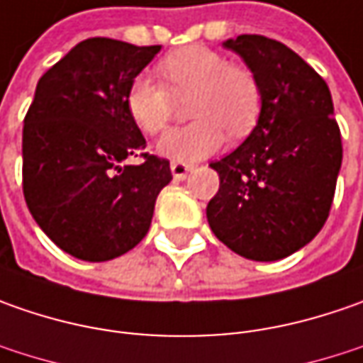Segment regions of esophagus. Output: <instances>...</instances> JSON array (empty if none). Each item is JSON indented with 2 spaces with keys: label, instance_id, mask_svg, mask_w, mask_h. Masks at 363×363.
<instances>
[{
  "label": "esophagus",
  "instance_id": "34e87169",
  "mask_svg": "<svg viewBox=\"0 0 363 363\" xmlns=\"http://www.w3.org/2000/svg\"><path fill=\"white\" fill-rule=\"evenodd\" d=\"M191 169H194V165L182 163V161H172V174H174V179H177V182H184Z\"/></svg>",
  "mask_w": 363,
  "mask_h": 363
}]
</instances>
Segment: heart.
<instances>
[{
	"instance_id": "b5f03b06",
	"label": "heart",
	"mask_w": 363,
	"mask_h": 363,
	"mask_svg": "<svg viewBox=\"0 0 363 363\" xmlns=\"http://www.w3.org/2000/svg\"><path fill=\"white\" fill-rule=\"evenodd\" d=\"M165 80L139 74L127 91V113L143 133H157L172 115V94L194 92L189 125L174 127L157 141V153L167 160L194 163L224 145L228 131L236 137L252 129L260 108V86L250 70L228 64L216 50L186 46L157 64Z\"/></svg>"
}]
</instances>
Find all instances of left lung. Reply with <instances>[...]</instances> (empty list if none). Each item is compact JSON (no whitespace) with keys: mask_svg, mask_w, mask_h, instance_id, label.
<instances>
[{"mask_svg":"<svg viewBox=\"0 0 363 363\" xmlns=\"http://www.w3.org/2000/svg\"><path fill=\"white\" fill-rule=\"evenodd\" d=\"M236 52L260 86L250 135L210 163L220 189L206 208L212 232L236 255L272 262L297 252L323 228L342 167V135L325 80L285 44L242 34Z\"/></svg>","mask_w":363,"mask_h":363,"instance_id":"1","label":"left lung"}]
</instances>
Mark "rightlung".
I'll return each instance as SVG.
<instances>
[{"label": "right lung", "instance_id": "1", "mask_svg": "<svg viewBox=\"0 0 363 363\" xmlns=\"http://www.w3.org/2000/svg\"><path fill=\"white\" fill-rule=\"evenodd\" d=\"M161 46L111 38L77 44L38 80L23 119V196L52 242L89 262L145 238L169 161L143 153L127 91ZM144 155L141 166L128 163Z\"/></svg>", "mask_w": 363, "mask_h": 363}]
</instances>
